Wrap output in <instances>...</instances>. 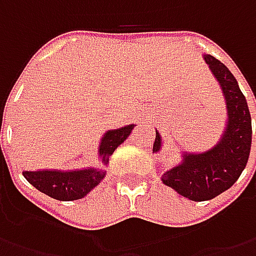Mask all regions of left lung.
Masks as SVG:
<instances>
[{
	"label": "left lung",
	"instance_id": "obj_1",
	"mask_svg": "<svg viewBox=\"0 0 256 256\" xmlns=\"http://www.w3.org/2000/svg\"><path fill=\"white\" fill-rule=\"evenodd\" d=\"M221 86L226 105V121L214 146L191 152L181 150V161L164 171L161 181L181 196L195 202L208 201L230 190L245 170L252 142L251 114L248 102L231 71L215 56L202 54ZM152 152H161L164 140L156 131Z\"/></svg>",
	"mask_w": 256,
	"mask_h": 256
}]
</instances>
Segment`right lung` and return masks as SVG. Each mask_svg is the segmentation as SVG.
Returning <instances> with one entry per match:
<instances>
[{
    "instance_id": "add662e5",
    "label": "right lung",
    "mask_w": 256,
    "mask_h": 256,
    "mask_svg": "<svg viewBox=\"0 0 256 256\" xmlns=\"http://www.w3.org/2000/svg\"><path fill=\"white\" fill-rule=\"evenodd\" d=\"M135 124H130L116 130H108L98 144L100 166H85L78 170H35L24 171L22 175L26 181L38 191L58 201H75L88 195L102 181L106 175L105 166H108L110 156L132 132Z\"/></svg>"
}]
</instances>
